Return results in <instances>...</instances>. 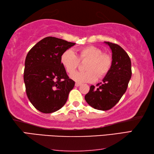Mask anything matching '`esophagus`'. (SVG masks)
I'll return each mask as SVG.
<instances>
[{
  "label": "esophagus",
  "instance_id": "esophagus-1",
  "mask_svg": "<svg viewBox=\"0 0 154 154\" xmlns=\"http://www.w3.org/2000/svg\"><path fill=\"white\" fill-rule=\"evenodd\" d=\"M80 85H81V83H75V86L76 87H79Z\"/></svg>",
  "mask_w": 154,
  "mask_h": 154
}]
</instances>
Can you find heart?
<instances>
[{
  "label": "heart",
  "instance_id": "b5f03b06",
  "mask_svg": "<svg viewBox=\"0 0 154 154\" xmlns=\"http://www.w3.org/2000/svg\"><path fill=\"white\" fill-rule=\"evenodd\" d=\"M88 60L85 67V72H77L71 78L77 82H94L98 78H103L110 71L113 59L107 54L103 53L100 48L89 45L77 49L74 52L65 51L62 54L60 61L69 75H72L79 65V62Z\"/></svg>",
  "mask_w": 154,
  "mask_h": 154
}]
</instances>
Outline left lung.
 <instances>
[{"label":"left lung","mask_w":154,"mask_h":154,"mask_svg":"<svg viewBox=\"0 0 154 154\" xmlns=\"http://www.w3.org/2000/svg\"><path fill=\"white\" fill-rule=\"evenodd\" d=\"M112 51L111 69L103 82L91 85L85 100L98 110H109L118 103L126 92L132 76L131 61L128 54L118 44L105 42Z\"/></svg>","instance_id":"8db88e82"}]
</instances>
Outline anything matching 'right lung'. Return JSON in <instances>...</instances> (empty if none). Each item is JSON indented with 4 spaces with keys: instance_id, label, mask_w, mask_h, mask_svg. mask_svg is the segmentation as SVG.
<instances>
[{
    "instance_id": "1",
    "label": "right lung",
    "mask_w": 154,
    "mask_h": 154,
    "mask_svg": "<svg viewBox=\"0 0 154 154\" xmlns=\"http://www.w3.org/2000/svg\"><path fill=\"white\" fill-rule=\"evenodd\" d=\"M74 45L48 36L28 51L24 72L26 92L32 105L42 113H51L61 109L75 86L60 61L62 54Z\"/></svg>"
}]
</instances>
